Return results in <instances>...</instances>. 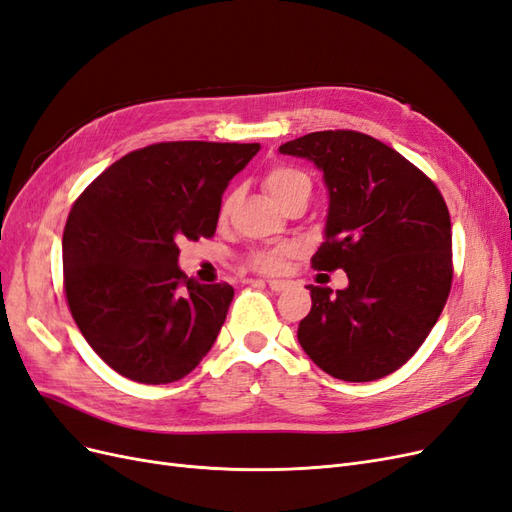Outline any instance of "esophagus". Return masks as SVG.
Returning a JSON list of instances; mask_svg holds the SVG:
<instances>
[{
    "label": "esophagus",
    "mask_w": 512,
    "mask_h": 512,
    "mask_svg": "<svg viewBox=\"0 0 512 512\" xmlns=\"http://www.w3.org/2000/svg\"><path fill=\"white\" fill-rule=\"evenodd\" d=\"M267 286H269L273 292H282V290H286V288L290 286V282H286V280H269Z\"/></svg>",
    "instance_id": "obj_1"
}]
</instances>
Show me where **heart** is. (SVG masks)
<instances>
[{
    "label": "heart",
    "instance_id": "obj_1",
    "mask_svg": "<svg viewBox=\"0 0 512 512\" xmlns=\"http://www.w3.org/2000/svg\"><path fill=\"white\" fill-rule=\"evenodd\" d=\"M262 185H265L267 194L275 200L277 205L284 207L294 198H309L312 194V181L299 168L277 164L267 170V175L262 177ZM230 203L222 205V215L228 213ZM294 254L292 245H280V247H265V250H256L250 256V267L260 273H277L286 265V258Z\"/></svg>",
    "mask_w": 512,
    "mask_h": 512
}]
</instances>
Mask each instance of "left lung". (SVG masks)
Wrapping results in <instances>:
<instances>
[{
  "mask_svg": "<svg viewBox=\"0 0 512 512\" xmlns=\"http://www.w3.org/2000/svg\"><path fill=\"white\" fill-rule=\"evenodd\" d=\"M280 153L322 170L329 213L312 267L348 275L344 290L307 286L312 309L299 344L333 378L389 376L421 348L451 292L444 198L401 153L361 132H312Z\"/></svg>",
  "mask_w": 512,
  "mask_h": 512,
  "instance_id": "1",
  "label": "left lung"
}]
</instances>
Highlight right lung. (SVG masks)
Wrapping results in <instances>:
<instances>
[{
	"instance_id": "right-lung-1",
	"label": "right lung",
	"mask_w": 512,
	"mask_h": 512,
	"mask_svg": "<svg viewBox=\"0 0 512 512\" xmlns=\"http://www.w3.org/2000/svg\"><path fill=\"white\" fill-rule=\"evenodd\" d=\"M258 143L177 141L136 149L87 185L61 239L76 327L123 378L168 384L203 361L235 288L179 269V241L213 237L228 181Z\"/></svg>"
}]
</instances>
